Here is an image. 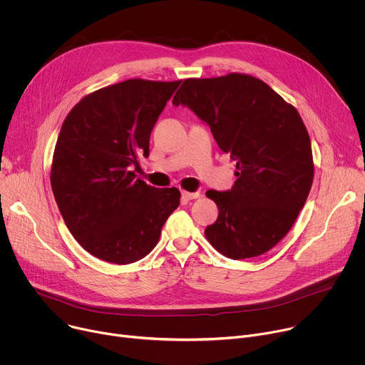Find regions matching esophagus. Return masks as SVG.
<instances>
[{
    "label": "esophagus",
    "instance_id": "esophagus-1",
    "mask_svg": "<svg viewBox=\"0 0 365 365\" xmlns=\"http://www.w3.org/2000/svg\"><path fill=\"white\" fill-rule=\"evenodd\" d=\"M199 196H200V193H199V192H186V190H183V192L180 193V197H182V200H183V202H187V200L196 199V197H199Z\"/></svg>",
    "mask_w": 365,
    "mask_h": 365
}]
</instances>
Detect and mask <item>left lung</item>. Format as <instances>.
<instances>
[{
    "instance_id": "left-lung-1",
    "label": "left lung",
    "mask_w": 365,
    "mask_h": 365,
    "mask_svg": "<svg viewBox=\"0 0 365 365\" xmlns=\"http://www.w3.org/2000/svg\"><path fill=\"white\" fill-rule=\"evenodd\" d=\"M173 106L210 125L220 148L237 162L230 190L206 192L220 211L205 230L207 241L232 259L267 252L294 224L314 180L299 113L267 83L241 73L186 79Z\"/></svg>"
}]
</instances>
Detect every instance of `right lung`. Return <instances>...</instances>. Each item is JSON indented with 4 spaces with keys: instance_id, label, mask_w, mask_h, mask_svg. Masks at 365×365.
<instances>
[{
    "instance_id": "add662e5",
    "label": "right lung",
    "mask_w": 365,
    "mask_h": 365,
    "mask_svg": "<svg viewBox=\"0 0 365 365\" xmlns=\"http://www.w3.org/2000/svg\"><path fill=\"white\" fill-rule=\"evenodd\" d=\"M179 85L128 79L89 93L63 121L51 189L75 240L103 262L144 258L180 203L179 189L148 186L131 172L148 158L151 130Z\"/></svg>"
}]
</instances>
